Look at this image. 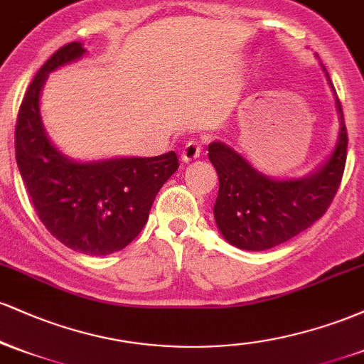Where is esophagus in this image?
Instances as JSON below:
<instances>
[{
    "label": "esophagus",
    "instance_id": "esophagus-1",
    "mask_svg": "<svg viewBox=\"0 0 364 364\" xmlns=\"http://www.w3.org/2000/svg\"><path fill=\"white\" fill-rule=\"evenodd\" d=\"M202 149H203L202 141H198V140L188 141L185 147H183L181 159H183V161H185V162L195 161V159L200 157V154H202Z\"/></svg>",
    "mask_w": 364,
    "mask_h": 364
}]
</instances>
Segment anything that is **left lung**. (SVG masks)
Returning a JSON list of instances; mask_svg holds the SVG:
<instances>
[{
    "label": "left lung",
    "instance_id": "1",
    "mask_svg": "<svg viewBox=\"0 0 364 364\" xmlns=\"http://www.w3.org/2000/svg\"><path fill=\"white\" fill-rule=\"evenodd\" d=\"M328 83L332 85L330 78ZM337 111L341 129L336 147L318 169L299 179L269 178L223 141L208 145V159L219 174L214 217L228 243L263 252L286 243L325 214L339 190L348 154V129L339 99Z\"/></svg>",
    "mask_w": 364,
    "mask_h": 364
}]
</instances>
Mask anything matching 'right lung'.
<instances>
[{"instance_id":"1","label":"right lung","mask_w":364,"mask_h":364,"mask_svg":"<svg viewBox=\"0 0 364 364\" xmlns=\"http://www.w3.org/2000/svg\"><path fill=\"white\" fill-rule=\"evenodd\" d=\"M83 54L82 43L63 46L36 73L16 118L15 157L46 229L75 252L101 257L140 235L156 195L179 162L174 150L157 157L77 162L54 147L41 119V90L49 73Z\"/></svg>"}]
</instances>
